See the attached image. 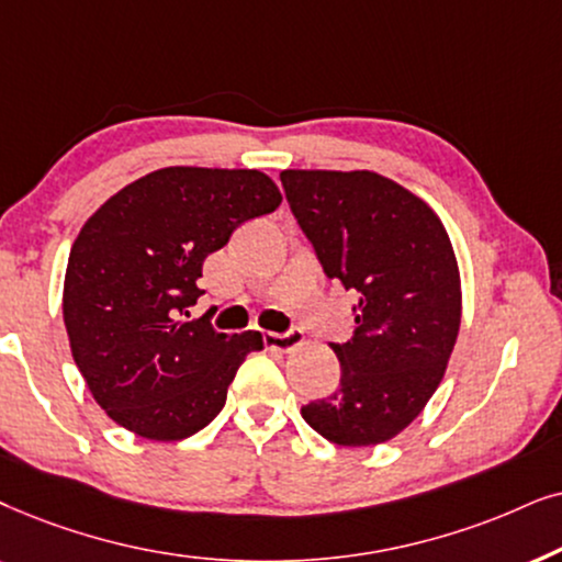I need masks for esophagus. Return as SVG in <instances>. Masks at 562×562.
<instances>
[{
  "mask_svg": "<svg viewBox=\"0 0 562 562\" xmlns=\"http://www.w3.org/2000/svg\"><path fill=\"white\" fill-rule=\"evenodd\" d=\"M303 344V334L301 331H288V334H265V347L274 349V351H293L295 347Z\"/></svg>",
  "mask_w": 562,
  "mask_h": 562,
  "instance_id": "34e87169",
  "label": "esophagus"
}]
</instances>
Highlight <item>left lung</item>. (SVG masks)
<instances>
[{
  "label": "left lung",
  "mask_w": 562,
  "mask_h": 562,
  "mask_svg": "<svg viewBox=\"0 0 562 562\" xmlns=\"http://www.w3.org/2000/svg\"><path fill=\"white\" fill-rule=\"evenodd\" d=\"M280 179L324 272L357 293L355 334L331 344L339 387L301 414L334 445H383L422 414L458 341L450 234L418 194L378 171L285 169Z\"/></svg>",
  "instance_id": "1"
}]
</instances>
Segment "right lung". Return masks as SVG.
<instances>
[{
	"label": "right lung",
	"mask_w": 562,
	"mask_h": 562,
	"mask_svg": "<svg viewBox=\"0 0 562 562\" xmlns=\"http://www.w3.org/2000/svg\"><path fill=\"white\" fill-rule=\"evenodd\" d=\"M282 194L259 169L167 167L97 207L71 246L64 324L74 362L112 422L179 442L221 414L259 331L218 334L190 318L207 254Z\"/></svg>",
	"instance_id": "1"
}]
</instances>
